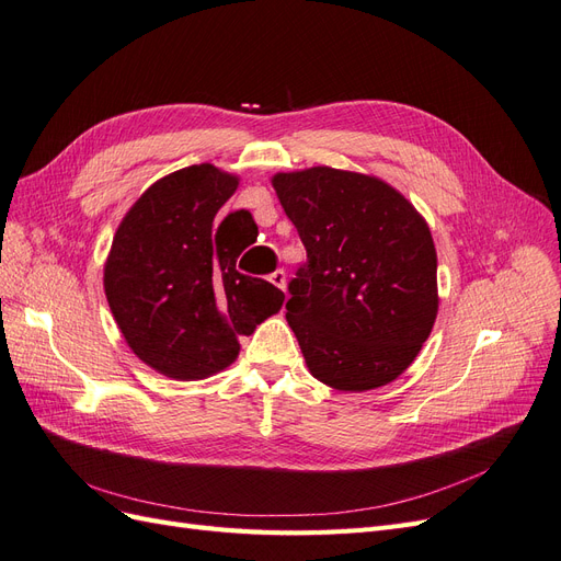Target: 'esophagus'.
<instances>
[{
	"instance_id": "obj_1",
	"label": "esophagus",
	"mask_w": 561,
	"mask_h": 561,
	"mask_svg": "<svg viewBox=\"0 0 561 561\" xmlns=\"http://www.w3.org/2000/svg\"><path fill=\"white\" fill-rule=\"evenodd\" d=\"M268 283H271V285H276V287H280V290H285V271H283V268H276L274 274L268 276Z\"/></svg>"
}]
</instances>
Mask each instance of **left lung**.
<instances>
[{
	"label": "left lung",
	"mask_w": 561,
	"mask_h": 561,
	"mask_svg": "<svg viewBox=\"0 0 561 561\" xmlns=\"http://www.w3.org/2000/svg\"><path fill=\"white\" fill-rule=\"evenodd\" d=\"M271 184L309 257L285 304L309 371L351 393L398 379L437 318L428 222L375 175L313 165Z\"/></svg>",
	"instance_id": "obj_1"
}]
</instances>
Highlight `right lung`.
I'll return each instance as SVG.
<instances>
[{
	"mask_svg": "<svg viewBox=\"0 0 561 561\" xmlns=\"http://www.w3.org/2000/svg\"><path fill=\"white\" fill-rule=\"evenodd\" d=\"M239 175L213 163L157 180L118 225L105 262V295L126 344L159 375L208 379L239 358V336L280 311L285 295L239 274L243 245L227 239L219 208ZM252 217V215H250Z\"/></svg>",
	"mask_w": 561,
	"mask_h": 561,
	"instance_id": "right-lung-1",
	"label": "right lung"
}]
</instances>
